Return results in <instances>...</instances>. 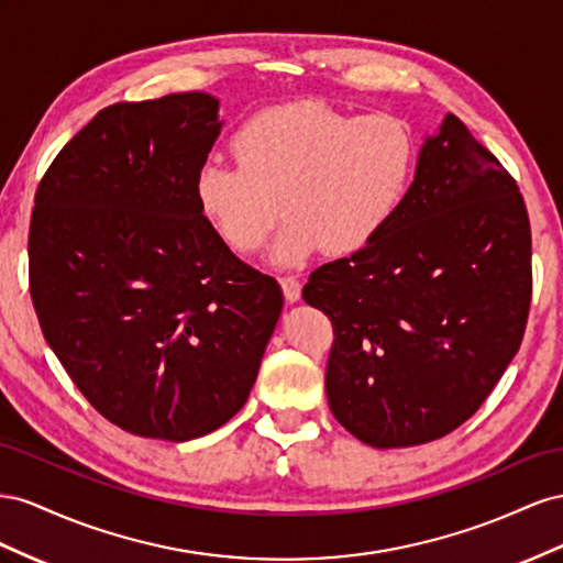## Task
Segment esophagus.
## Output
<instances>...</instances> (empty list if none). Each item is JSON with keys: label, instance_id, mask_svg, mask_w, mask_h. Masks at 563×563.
I'll list each match as a JSON object with an SVG mask.
<instances>
[{"label": "esophagus", "instance_id": "34e87169", "mask_svg": "<svg viewBox=\"0 0 563 563\" xmlns=\"http://www.w3.org/2000/svg\"><path fill=\"white\" fill-rule=\"evenodd\" d=\"M280 285H283V295L285 299L290 303H297L301 299V283L295 278V276H285L280 278Z\"/></svg>", "mask_w": 563, "mask_h": 563}]
</instances>
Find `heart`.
Returning a JSON list of instances; mask_svg holds the SVG:
<instances>
[{"label": "heart", "instance_id": "1", "mask_svg": "<svg viewBox=\"0 0 563 563\" xmlns=\"http://www.w3.org/2000/svg\"><path fill=\"white\" fill-rule=\"evenodd\" d=\"M233 153L238 167L207 163L198 172L200 212L235 252H254L278 214L287 217L271 247L280 266L307 262L320 247H365L398 210L415 169L404 120L353 118L316 101L254 115L238 130Z\"/></svg>", "mask_w": 563, "mask_h": 563}]
</instances>
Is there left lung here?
I'll return each instance as SVG.
<instances>
[{
  "label": "left lung",
  "mask_w": 563,
  "mask_h": 563,
  "mask_svg": "<svg viewBox=\"0 0 563 563\" xmlns=\"http://www.w3.org/2000/svg\"><path fill=\"white\" fill-rule=\"evenodd\" d=\"M303 301L332 320L336 422L373 448L445 437L481 408L526 330L531 227L517 181L448 112L387 227L316 268Z\"/></svg>",
  "instance_id": "obj_1"
}]
</instances>
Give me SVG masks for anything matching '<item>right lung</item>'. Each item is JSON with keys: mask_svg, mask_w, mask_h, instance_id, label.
<instances>
[{"mask_svg": "<svg viewBox=\"0 0 563 563\" xmlns=\"http://www.w3.org/2000/svg\"><path fill=\"white\" fill-rule=\"evenodd\" d=\"M219 99L101 110L56 155L30 221V295L46 344L108 422L190 441L245 406L283 311L196 200Z\"/></svg>", "mask_w": 563, "mask_h": 563, "instance_id": "1", "label": "right lung"}]
</instances>
